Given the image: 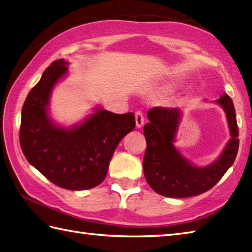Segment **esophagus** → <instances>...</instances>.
<instances>
[{
	"instance_id": "34e87169",
	"label": "esophagus",
	"mask_w": 252,
	"mask_h": 252,
	"mask_svg": "<svg viewBox=\"0 0 252 252\" xmlns=\"http://www.w3.org/2000/svg\"><path fill=\"white\" fill-rule=\"evenodd\" d=\"M135 120H136V126L137 127H142V125L145 124V116H143L142 112H140V111L136 112Z\"/></svg>"
}]
</instances>
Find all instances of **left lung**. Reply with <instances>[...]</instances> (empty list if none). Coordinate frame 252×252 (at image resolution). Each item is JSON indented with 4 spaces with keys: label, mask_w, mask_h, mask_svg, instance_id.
<instances>
[{
    "label": "left lung",
    "mask_w": 252,
    "mask_h": 252,
    "mask_svg": "<svg viewBox=\"0 0 252 252\" xmlns=\"http://www.w3.org/2000/svg\"><path fill=\"white\" fill-rule=\"evenodd\" d=\"M217 102L226 113L232 138L218 160L205 167L191 165L174 147L181 110L156 106L148 112L150 122L143 127L147 141L143 173L149 186L158 194L187 198L203 193L211 189L233 165L239 148L235 107L226 94L220 95Z\"/></svg>",
    "instance_id": "1"
}]
</instances>
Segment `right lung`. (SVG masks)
<instances>
[{"label": "right lung", "instance_id": "obj_1", "mask_svg": "<svg viewBox=\"0 0 252 252\" xmlns=\"http://www.w3.org/2000/svg\"><path fill=\"white\" fill-rule=\"evenodd\" d=\"M63 59L44 70L22 110L19 142L27 161L50 182L68 190H86L104 181L113 153L135 128L133 113L97 109L71 129L55 126L48 115L50 94L67 71Z\"/></svg>", "mask_w": 252, "mask_h": 252}]
</instances>
